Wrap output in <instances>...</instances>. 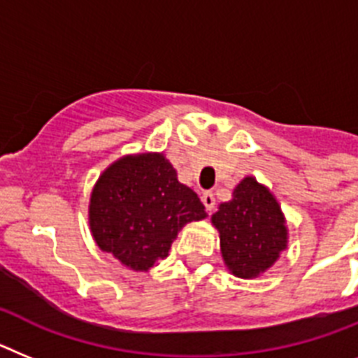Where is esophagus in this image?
Instances as JSON below:
<instances>
[{
  "mask_svg": "<svg viewBox=\"0 0 358 358\" xmlns=\"http://www.w3.org/2000/svg\"><path fill=\"white\" fill-rule=\"evenodd\" d=\"M201 203L205 205V209H207V213H213L214 205H216V200H214V194L213 192H203L201 194Z\"/></svg>",
  "mask_w": 358,
  "mask_h": 358,
  "instance_id": "esophagus-1",
  "label": "esophagus"
}]
</instances>
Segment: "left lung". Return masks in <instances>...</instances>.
Here are the masks:
<instances>
[{
	"label": "left lung",
	"instance_id": "obj_1",
	"mask_svg": "<svg viewBox=\"0 0 358 358\" xmlns=\"http://www.w3.org/2000/svg\"><path fill=\"white\" fill-rule=\"evenodd\" d=\"M220 232L225 266L239 279H256L288 247L287 217L266 185L245 176L229 201L217 205L210 217Z\"/></svg>",
	"mask_w": 358,
	"mask_h": 358
}]
</instances>
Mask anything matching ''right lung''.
<instances>
[{
    "mask_svg": "<svg viewBox=\"0 0 358 358\" xmlns=\"http://www.w3.org/2000/svg\"><path fill=\"white\" fill-rule=\"evenodd\" d=\"M203 217L198 194L178 182L164 153L120 157L102 171L90 194L95 243L135 272L157 266L183 227Z\"/></svg>",
    "mask_w": 358,
    "mask_h": 358,
    "instance_id": "obj_1",
    "label": "right lung"
}]
</instances>
